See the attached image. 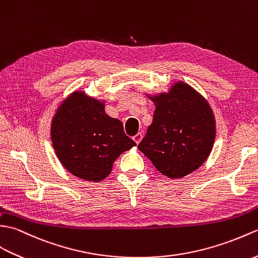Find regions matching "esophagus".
<instances>
[{"instance_id": "34e87169", "label": "esophagus", "mask_w": 258, "mask_h": 258, "mask_svg": "<svg viewBox=\"0 0 258 258\" xmlns=\"http://www.w3.org/2000/svg\"><path fill=\"white\" fill-rule=\"evenodd\" d=\"M142 138H144V135H142L141 133H139V134H137V135L134 137V140H135V142H136L137 145H139L140 141L142 140Z\"/></svg>"}]
</instances>
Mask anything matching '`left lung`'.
<instances>
[{
    "instance_id": "8db88e82",
    "label": "left lung",
    "mask_w": 258,
    "mask_h": 258,
    "mask_svg": "<svg viewBox=\"0 0 258 258\" xmlns=\"http://www.w3.org/2000/svg\"><path fill=\"white\" fill-rule=\"evenodd\" d=\"M156 110L138 149L160 173L180 179L207 161L214 146V112L198 90L176 81L167 93L147 94Z\"/></svg>"
}]
</instances>
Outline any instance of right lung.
<instances>
[{
    "mask_svg": "<svg viewBox=\"0 0 258 258\" xmlns=\"http://www.w3.org/2000/svg\"><path fill=\"white\" fill-rule=\"evenodd\" d=\"M105 102L75 90L51 118L50 139L57 158L68 172L85 181L106 179L120 154L136 146L122 122L106 113Z\"/></svg>",
    "mask_w": 258,
    "mask_h": 258,
    "instance_id": "right-lung-1",
    "label": "right lung"
}]
</instances>
